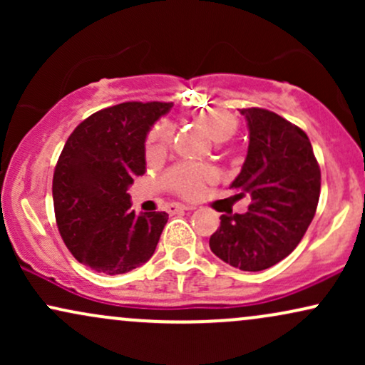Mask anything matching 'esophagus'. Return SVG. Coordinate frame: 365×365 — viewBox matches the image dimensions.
<instances>
[{
  "mask_svg": "<svg viewBox=\"0 0 365 365\" xmlns=\"http://www.w3.org/2000/svg\"><path fill=\"white\" fill-rule=\"evenodd\" d=\"M192 209H195L194 206H185V204H171L168 207L170 212H177V211H192Z\"/></svg>",
  "mask_w": 365,
  "mask_h": 365,
  "instance_id": "1",
  "label": "esophagus"
}]
</instances>
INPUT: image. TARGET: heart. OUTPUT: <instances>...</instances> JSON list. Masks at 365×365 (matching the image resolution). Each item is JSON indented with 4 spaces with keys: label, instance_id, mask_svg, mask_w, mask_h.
<instances>
[{
    "label": "heart",
    "instance_id": "heart-1",
    "mask_svg": "<svg viewBox=\"0 0 365 365\" xmlns=\"http://www.w3.org/2000/svg\"><path fill=\"white\" fill-rule=\"evenodd\" d=\"M195 121L215 142L228 140L237 130V120L225 111L215 110L200 113L195 116ZM171 140H173V130L168 123H159L158 127H154L153 132L149 133L148 145H145L148 159L154 161V159L165 156L168 153ZM211 177V170L207 168H200L195 165H178L168 171V175L165 177V185L175 194L192 199L202 192L204 183Z\"/></svg>",
    "mask_w": 365,
    "mask_h": 365
}]
</instances>
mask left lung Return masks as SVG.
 I'll return each instance as SVG.
<instances>
[{"mask_svg": "<svg viewBox=\"0 0 365 365\" xmlns=\"http://www.w3.org/2000/svg\"><path fill=\"white\" fill-rule=\"evenodd\" d=\"M249 127L242 171L230 185L250 197L245 215H223L209 247L242 271L274 266L299 245L321 194V170L304 130L262 108L240 110Z\"/></svg>", "mask_w": 365, "mask_h": 365, "instance_id": "obj_1", "label": "left lung"}]
</instances>
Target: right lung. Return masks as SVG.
Returning a JSON list of instances; mask_svg holds the SVG:
<instances>
[{
    "mask_svg": "<svg viewBox=\"0 0 365 365\" xmlns=\"http://www.w3.org/2000/svg\"><path fill=\"white\" fill-rule=\"evenodd\" d=\"M171 103H121L83 120L53 177L60 235L78 262L123 274L153 257L166 212L132 211L128 187L145 173V137Z\"/></svg>",
    "mask_w": 365,
    "mask_h": 365,
    "instance_id": "add662e5",
    "label": "right lung"
}]
</instances>
